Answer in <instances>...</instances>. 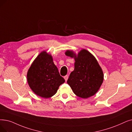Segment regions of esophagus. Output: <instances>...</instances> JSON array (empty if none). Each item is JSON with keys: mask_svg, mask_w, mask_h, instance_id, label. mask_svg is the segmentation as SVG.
I'll use <instances>...</instances> for the list:
<instances>
[{"mask_svg": "<svg viewBox=\"0 0 132 132\" xmlns=\"http://www.w3.org/2000/svg\"><path fill=\"white\" fill-rule=\"evenodd\" d=\"M68 78V76H65L64 77V79H65V81H66L67 80Z\"/></svg>", "mask_w": 132, "mask_h": 132, "instance_id": "1", "label": "esophagus"}]
</instances>
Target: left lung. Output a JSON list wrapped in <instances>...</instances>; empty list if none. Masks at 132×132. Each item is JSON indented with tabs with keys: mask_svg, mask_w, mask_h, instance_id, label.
<instances>
[{
	"mask_svg": "<svg viewBox=\"0 0 132 132\" xmlns=\"http://www.w3.org/2000/svg\"><path fill=\"white\" fill-rule=\"evenodd\" d=\"M66 55L74 58V70L70 74L67 82L74 93L82 98L94 95L99 89L104 80V74L95 57L86 50L76 55L67 51Z\"/></svg>",
	"mask_w": 132,
	"mask_h": 132,
	"instance_id": "obj_1",
	"label": "left lung"
}]
</instances>
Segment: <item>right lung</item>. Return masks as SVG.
Here are the masks:
<instances>
[{
	"label": "right lung",
	"instance_id": "add662e5",
	"mask_svg": "<svg viewBox=\"0 0 132 132\" xmlns=\"http://www.w3.org/2000/svg\"><path fill=\"white\" fill-rule=\"evenodd\" d=\"M27 82L34 93L44 98L53 96L65 79L59 74L52 57L43 51L28 71Z\"/></svg>",
	"mask_w": 132,
	"mask_h": 132
}]
</instances>
